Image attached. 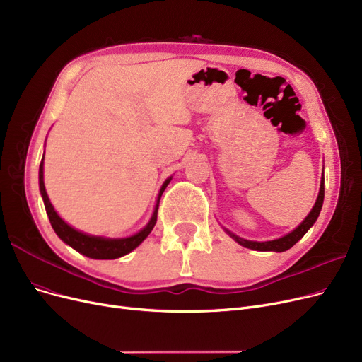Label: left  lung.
<instances>
[{"mask_svg": "<svg viewBox=\"0 0 362 362\" xmlns=\"http://www.w3.org/2000/svg\"><path fill=\"white\" fill-rule=\"evenodd\" d=\"M325 179H324V174H322V179H320V189H319V195L316 198V203L313 206V209L310 210L309 215H307V218L297 226L296 230H293L292 233L280 237V238H276V240H272V242H250V240H245L242 237H238L235 234H233L231 231L225 230L226 233H228L235 242L238 245H242L247 249H253V250H262V252H267V250H273V252H285L288 249H291L293 245H296L298 240L303 238V235L309 231L312 228V225L316 222L319 213H320V209H322V204H324V194H325Z\"/></svg>", "mask_w": 362, "mask_h": 362, "instance_id": "1", "label": "left lung"}]
</instances>
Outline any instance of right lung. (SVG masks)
Returning <instances> with one entry per match:
<instances>
[{
    "label": "right lung",
    "instance_id": "1",
    "mask_svg": "<svg viewBox=\"0 0 362 362\" xmlns=\"http://www.w3.org/2000/svg\"><path fill=\"white\" fill-rule=\"evenodd\" d=\"M43 158H45V155H43ZM170 180H171V177L167 179L164 182V185L160 186L159 194H158V199H156V206H155V210H153V215H152L149 223H147L141 231H139L137 234H134L131 237H125V238H104V237L88 235L85 233H80L59 218V215L55 211V209H53L50 199L47 197L46 188H45L43 160L40 163V170H38L40 192H42L46 213L49 216L52 228L55 230L57 235L62 240L64 243L71 246L74 250L82 253V255H85L88 258H93V259H116V258L124 257V255H127V253H129L131 250L136 249L143 242V240L151 234V231L153 230V226L156 223L160 195H163V192L165 191Z\"/></svg>",
    "mask_w": 362,
    "mask_h": 362
}]
</instances>
